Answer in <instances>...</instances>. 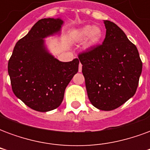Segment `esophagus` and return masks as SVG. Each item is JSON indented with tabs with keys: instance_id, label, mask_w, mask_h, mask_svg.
<instances>
[{
	"instance_id": "1",
	"label": "esophagus",
	"mask_w": 150,
	"mask_h": 150,
	"mask_svg": "<svg viewBox=\"0 0 150 150\" xmlns=\"http://www.w3.org/2000/svg\"><path fill=\"white\" fill-rule=\"evenodd\" d=\"M79 72L82 71V64L81 63H79Z\"/></svg>"
}]
</instances>
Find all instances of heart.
Returning <instances> with one entry per match:
<instances>
[{"label":"heart","mask_w":150,"mask_h":150,"mask_svg":"<svg viewBox=\"0 0 150 150\" xmlns=\"http://www.w3.org/2000/svg\"><path fill=\"white\" fill-rule=\"evenodd\" d=\"M77 36L81 40L85 39L88 37V44L89 46H93L100 41L102 38V30L98 26L92 27L91 25H86L78 31Z\"/></svg>","instance_id":"obj_1"}]
</instances>
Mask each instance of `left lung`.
I'll list each match as a JSON object with an SVG mask.
<instances>
[{
  "label": "left lung",
  "instance_id": "8db88e82",
  "mask_svg": "<svg viewBox=\"0 0 150 150\" xmlns=\"http://www.w3.org/2000/svg\"><path fill=\"white\" fill-rule=\"evenodd\" d=\"M101 45L79 54L89 100L100 110L116 109L135 94L142 62L136 46L115 23L104 21Z\"/></svg>",
  "mask_w": 150,
  "mask_h": 150
}]
</instances>
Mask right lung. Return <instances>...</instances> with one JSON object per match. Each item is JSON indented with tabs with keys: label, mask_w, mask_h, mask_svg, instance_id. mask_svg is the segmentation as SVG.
Masks as SVG:
<instances>
[{
	"label": "right lung",
	"mask_w": 150,
	"mask_h": 150,
	"mask_svg": "<svg viewBox=\"0 0 150 150\" xmlns=\"http://www.w3.org/2000/svg\"><path fill=\"white\" fill-rule=\"evenodd\" d=\"M63 21L44 18L18 41L8 62V72L14 95L28 107L48 112L61 104L64 91L78 72V59L60 62L46 50L44 40L58 33Z\"/></svg>",
	"instance_id": "add662e5"
}]
</instances>
